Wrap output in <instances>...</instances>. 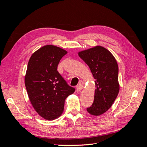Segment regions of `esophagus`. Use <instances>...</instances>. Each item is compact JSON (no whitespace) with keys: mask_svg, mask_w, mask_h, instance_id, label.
I'll return each mask as SVG.
<instances>
[{"mask_svg":"<svg viewBox=\"0 0 147 147\" xmlns=\"http://www.w3.org/2000/svg\"><path fill=\"white\" fill-rule=\"evenodd\" d=\"M83 84H78V85L77 86V91L80 92V91H82V90H83Z\"/></svg>","mask_w":147,"mask_h":147,"instance_id":"obj_1","label":"esophagus"}]
</instances>
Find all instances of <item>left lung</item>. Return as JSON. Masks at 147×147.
Masks as SVG:
<instances>
[{
    "label": "left lung",
    "mask_w": 147,
    "mask_h": 147,
    "mask_svg": "<svg viewBox=\"0 0 147 147\" xmlns=\"http://www.w3.org/2000/svg\"><path fill=\"white\" fill-rule=\"evenodd\" d=\"M78 56L89 66L96 80L94 102L86 110L91 115L99 116L111 107L118 94L117 62L112 53L101 46L79 52Z\"/></svg>",
    "instance_id": "left-lung-1"
}]
</instances>
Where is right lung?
Instances as JSON below:
<instances>
[{"instance_id":"add662e5","label":"right lung","mask_w":147,"mask_h":147,"mask_svg":"<svg viewBox=\"0 0 147 147\" xmlns=\"http://www.w3.org/2000/svg\"><path fill=\"white\" fill-rule=\"evenodd\" d=\"M67 53L59 47L45 45L34 52L28 62L24 80L29 98L37 113L47 120L60 116L65 99L75 91L57 70Z\"/></svg>"}]
</instances>
